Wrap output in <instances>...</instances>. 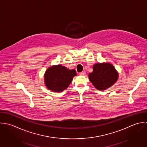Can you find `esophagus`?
<instances>
[{"mask_svg": "<svg viewBox=\"0 0 147 147\" xmlns=\"http://www.w3.org/2000/svg\"><path fill=\"white\" fill-rule=\"evenodd\" d=\"M86 72L85 71H82V72H80L79 73V74H80V75H82V76H83V75H86Z\"/></svg>", "mask_w": 147, "mask_h": 147, "instance_id": "esophagus-1", "label": "esophagus"}]
</instances>
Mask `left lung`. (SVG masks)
Here are the masks:
<instances>
[{"label": "left lung", "instance_id": "8db88e82", "mask_svg": "<svg viewBox=\"0 0 147 147\" xmlns=\"http://www.w3.org/2000/svg\"><path fill=\"white\" fill-rule=\"evenodd\" d=\"M118 72L111 63H97L93 66V72L88 75L89 80L99 91L108 89L118 79Z\"/></svg>", "mask_w": 147, "mask_h": 147}]
</instances>
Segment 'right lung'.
Here are the masks:
<instances>
[{"label": "right lung", "mask_w": 147, "mask_h": 147, "mask_svg": "<svg viewBox=\"0 0 147 147\" xmlns=\"http://www.w3.org/2000/svg\"><path fill=\"white\" fill-rule=\"evenodd\" d=\"M75 76H76L75 69H68L61 65H53L45 74V85L53 92H61L67 89Z\"/></svg>", "instance_id": "1"}]
</instances>
